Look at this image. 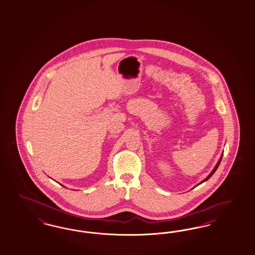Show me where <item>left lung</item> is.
Here are the masks:
<instances>
[{
    "mask_svg": "<svg viewBox=\"0 0 255 255\" xmlns=\"http://www.w3.org/2000/svg\"><path fill=\"white\" fill-rule=\"evenodd\" d=\"M222 156H223V154H221V157H220V160H219V162H218V164H217V165H216V167H214V169H213V170H212V171H211L210 174H209V175L207 176V177H206V178H205V179H204V180H203V181H202V183H203V182H205V181H207V180H208V179H209V178H210L211 176L213 175V174H214V173H215V171H216V170H217V169H218V167H219V166H220V162H221V159H222ZM202 183H201V184H202Z\"/></svg>",
    "mask_w": 255,
    "mask_h": 255,
    "instance_id": "1",
    "label": "left lung"
}]
</instances>
